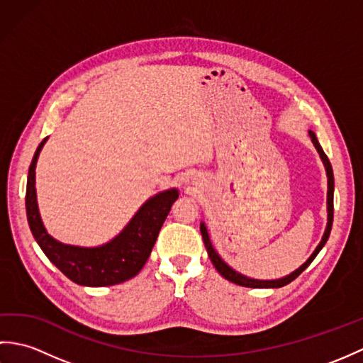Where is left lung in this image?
I'll return each instance as SVG.
<instances>
[{"instance_id":"1","label":"left lung","mask_w":363,"mask_h":363,"mask_svg":"<svg viewBox=\"0 0 363 363\" xmlns=\"http://www.w3.org/2000/svg\"><path fill=\"white\" fill-rule=\"evenodd\" d=\"M309 135L312 138V143L315 145V148H317L320 157L323 160V164H325V168H326V174H328V226H326V230L325 234H323V238L320 245L317 246V250L313 251L312 256L307 259L303 265H301L298 269H295V272L290 273L289 276L285 277H281V279H273V281H260V279H251V277L248 276H243L238 272H235V269L230 268L228 264H225V260H223L218 252L213 250L212 246V242L209 238V233H207L206 229V225L204 223H201V235H203V240H204V245H206V250H207V254H209V257L212 260L213 267L217 268V272L225 277V279L234 282L237 285H242V287H251V289H279V287H284V285L290 284L291 281H295L296 277L304 272V269L309 267L312 264V260L317 257V254L321 251L323 246L326 245L328 238L330 235V229H333V220H334V173H333V167H330V162L328 159V156L325 154V151H323V148L320 146L317 137H315V134L312 133V130H309Z\"/></svg>"}]
</instances>
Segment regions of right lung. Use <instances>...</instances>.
Returning <instances> with one entry per match:
<instances>
[{"label": "right lung", "instance_id": "right-lung-1", "mask_svg": "<svg viewBox=\"0 0 363 363\" xmlns=\"http://www.w3.org/2000/svg\"><path fill=\"white\" fill-rule=\"evenodd\" d=\"M43 138L29 165L26 184V215L35 242L68 279L86 287H107L125 282L138 274L148 260L159 230L173 203L179 196L176 189L160 191L150 198L121 233L101 246L82 248L64 245L52 238L42 223L35 195V164L45 142Z\"/></svg>", "mask_w": 363, "mask_h": 363}]
</instances>
